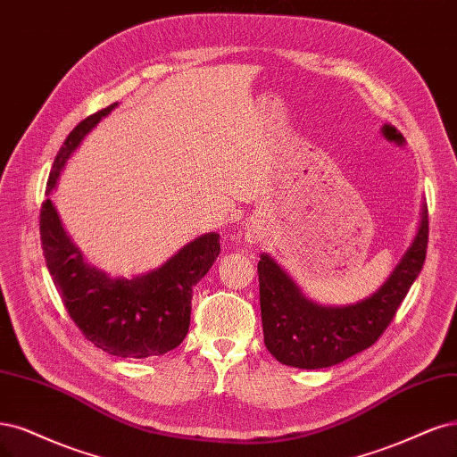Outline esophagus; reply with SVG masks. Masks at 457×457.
<instances>
[{
  "mask_svg": "<svg viewBox=\"0 0 457 457\" xmlns=\"http://www.w3.org/2000/svg\"><path fill=\"white\" fill-rule=\"evenodd\" d=\"M262 225L261 223H251L249 227H247V230H245V240L249 242V244H255V242H261V238H262Z\"/></svg>",
  "mask_w": 457,
  "mask_h": 457,
  "instance_id": "obj_1",
  "label": "esophagus"
}]
</instances>
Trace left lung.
I'll use <instances>...</instances> for the list:
<instances>
[{"instance_id": "obj_1", "label": "left lung", "mask_w": 457, "mask_h": 457, "mask_svg": "<svg viewBox=\"0 0 457 457\" xmlns=\"http://www.w3.org/2000/svg\"><path fill=\"white\" fill-rule=\"evenodd\" d=\"M428 236V206L421 204L416 236L395 269L372 295L345 306L313 303L270 255L262 253L257 270L266 350L283 365L312 370L338 365L370 348L421 272Z\"/></svg>"}]
</instances>
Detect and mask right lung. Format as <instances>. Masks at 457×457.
<instances>
[{
	"label": "right lung",
	"instance_id": "1",
	"mask_svg": "<svg viewBox=\"0 0 457 457\" xmlns=\"http://www.w3.org/2000/svg\"><path fill=\"white\" fill-rule=\"evenodd\" d=\"M119 104L87 117L60 147L41 206V247L70 318L96 348L124 359H145L178 348L191 325L193 287L221 253L219 234L187 242L159 269L134 278L109 276L92 266L64 230L51 200L62 170L87 134Z\"/></svg>",
	"mask_w": 457,
	"mask_h": 457
}]
</instances>
